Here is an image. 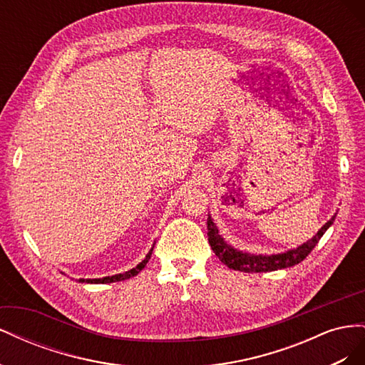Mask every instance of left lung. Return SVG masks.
<instances>
[{
	"mask_svg": "<svg viewBox=\"0 0 365 365\" xmlns=\"http://www.w3.org/2000/svg\"><path fill=\"white\" fill-rule=\"evenodd\" d=\"M335 216L336 213L318 230V233L312 239H309L300 247L288 250L284 252H277V254H251L247 251H240L227 244V240L219 235V228L213 222L212 216L208 215V219H207L208 244L215 251L216 256L219 257V260L224 264H227L230 269L242 271V272H269V271L284 269V268H291L294 264L300 263L306 259L307 254L311 252L318 244V240L323 237L327 228L334 224Z\"/></svg>",
	"mask_w": 365,
	"mask_h": 365,
	"instance_id": "8db88e82",
	"label": "left lung"
}]
</instances>
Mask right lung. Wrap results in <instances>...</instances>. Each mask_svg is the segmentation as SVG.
I'll list each match as a JSON object with an SVG mask.
<instances>
[{
	"label": "right lung",
	"instance_id": "add662e5",
	"mask_svg": "<svg viewBox=\"0 0 365 365\" xmlns=\"http://www.w3.org/2000/svg\"><path fill=\"white\" fill-rule=\"evenodd\" d=\"M152 251H153V245H152V248L149 250V252L146 254V257L143 259L135 268H132V269H129V271H126L125 274H115V275H108V277H103V279H79L77 282L79 283H114V282H121V280H126V279H130V277H134V275H137L143 268L146 267V263L149 262V259H150V256H152ZM63 274V272H62Z\"/></svg>",
	"mask_w": 365,
	"mask_h": 365
}]
</instances>
